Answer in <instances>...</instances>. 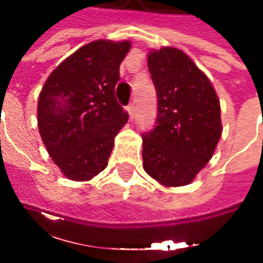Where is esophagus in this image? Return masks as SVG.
<instances>
[{
    "label": "esophagus",
    "mask_w": 263,
    "mask_h": 263,
    "mask_svg": "<svg viewBox=\"0 0 263 263\" xmlns=\"http://www.w3.org/2000/svg\"><path fill=\"white\" fill-rule=\"evenodd\" d=\"M126 110H127L128 116H130V119H132V117H133V116H135V110H136L135 104H133V103H132V104H128L127 107H126Z\"/></svg>",
    "instance_id": "obj_1"
}]
</instances>
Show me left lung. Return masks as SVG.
<instances>
[{
    "mask_svg": "<svg viewBox=\"0 0 263 263\" xmlns=\"http://www.w3.org/2000/svg\"><path fill=\"white\" fill-rule=\"evenodd\" d=\"M158 97L156 126L143 133V168L165 186H181L211 159L221 136L220 101L205 73L175 47L147 54Z\"/></svg>",
    "mask_w": 263,
    "mask_h": 263,
    "instance_id": "8db88e82",
    "label": "left lung"
}]
</instances>
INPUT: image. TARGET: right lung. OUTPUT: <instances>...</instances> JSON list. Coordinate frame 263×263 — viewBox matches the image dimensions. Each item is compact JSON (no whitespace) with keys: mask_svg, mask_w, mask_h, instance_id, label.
I'll return each mask as SVG.
<instances>
[{"mask_svg":"<svg viewBox=\"0 0 263 263\" xmlns=\"http://www.w3.org/2000/svg\"><path fill=\"white\" fill-rule=\"evenodd\" d=\"M130 42L95 40L49 75L37 103L42 140L63 175L88 181L105 169L114 137L128 120L116 100Z\"/></svg>","mask_w":263,"mask_h":263,"instance_id":"add662e5","label":"right lung"}]
</instances>
